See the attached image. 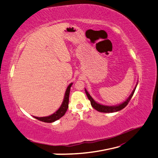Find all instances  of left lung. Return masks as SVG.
<instances>
[{
  "instance_id": "obj_1",
  "label": "left lung",
  "mask_w": 158,
  "mask_h": 158,
  "mask_svg": "<svg viewBox=\"0 0 158 158\" xmlns=\"http://www.w3.org/2000/svg\"><path fill=\"white\" fill-rule=\"evenodd\" d=\"M135 89H136V87L134 88V89H133V91H132L131 94L129 95L128 99L125 101V102H124L123 103H121V104L119 105V106H103V105L99 104L95 102L94 99H93L90 96V95L89 94V93L87 92V91L85 89V91L86 95L87 96L88 99H89V101L91 102V106L94 107L95 110H96L97 111H98L99 112H103V113H113V112H116V111H120L127 106L128 103L129 102V101L131 100V98L133 95V94H134Z\"/></svg>"
}]
</instances>
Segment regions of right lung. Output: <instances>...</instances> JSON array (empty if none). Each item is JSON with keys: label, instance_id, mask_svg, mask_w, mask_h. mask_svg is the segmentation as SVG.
Here are the masks:
<instances>
[{"label": "right lung", "instance_id": "add662e5", "mask_svg": "<svg viewBox=\"0 0 158 158\" xmlns=\"http://www.w3.org/2000/svg\"><path fill=\"white\" fill-rule=\"evenodd\" d=\"M72 85H73V83H71L68 86L67 90H66V92H65V94H64V98L63 103L61 105V106L60 107V108L57 111L50 116L43 117V118L34 117V118L39 121H43V122L52 123V122H54V121H55L56 120H58L59 119L61 118V117H63L64 115V114L66 113L67 109L69 107V98L70 89H71V87Z\"/></svg>", "mask_w": 158, "mask_h": 158}]
</instances>
